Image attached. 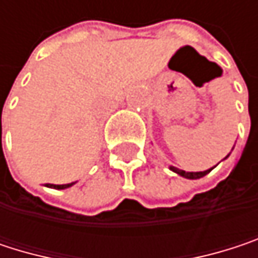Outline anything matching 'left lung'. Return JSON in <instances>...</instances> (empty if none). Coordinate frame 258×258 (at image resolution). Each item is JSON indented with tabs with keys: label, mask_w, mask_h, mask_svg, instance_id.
Here are the masks:
<instances>
[{
	"label": "left lung",
	"mask_w": 258,
	"mask_h": 258,
	"mask_svg": "<svg viewBox=\"0 0 258 258\" xmlns=\"http://www.w3.org/2000/svg\"><path fill=\"white\" fill-rule=\"evenodd\" d=\"M233 148H234V146H233ZM230 154H232V152H230ZM230 154H229V155H230ZM229 155H227L224 160H227V158H229ZM214 167H215V166H214ZM214 167H212V169H214ZM169 169H170L172 172L178 173V175L182 176V178H185V179H200V178L206 176V175L212 170V169H208V170H203V172H185V170H180V169H178V167H173V166H170Z\"/></svg>",
	"instance_id": "left-lung-1"
}]
</instances>
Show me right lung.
<instances>
[{"label": "right lung", "mask_w": 258, "mask_h": 258, "mask_svg": "<svg viewBox=\"0 0 258 258\" xmlns=\"http://www.w3.org/2000/svg\"><path fill=\"white\" fill-rule=\"evenodd\" d=\"M75 183H76V182H72V183H64V185H53V183H52L50 186H52V188H55V189H66V188H70V186H73Z\"/></svg>", "instance_id": "right-lung-1"}]
</instances>
